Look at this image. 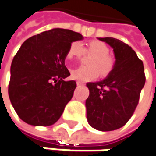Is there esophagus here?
Segmentation results:
<instances>
[{
	"mask_svg": "<svg viewBox=\"0 0 156 156\" xmlns=\"http://www.w3.org/2000/svg\"><path fill=\"white\" fill-rule=\"evenodd\" d=\"M83 85H84V83H83V82H80V81H78V82H77V86H78V87L83 86Z\"/></svg>",
	"mask_w": 156,
	"mask_h": 156,
	"instance_id": "obj_1",
	"label": "esophagus"
}]
</instances>
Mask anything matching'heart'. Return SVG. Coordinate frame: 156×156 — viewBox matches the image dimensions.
<instances>
[{"instance_id": "heart-1", "label": "heart", "mask_w": 156, "mask_h": 156, "mask_svg": "<svg viewBox=\"0 0 156 156\" xmlns=\"http://www.w3.org/2000/svg\"><path fill=\"white\" fill-rule=\"evenodd\" d=\"M85 54L93 55L90 60L92 67L80 66L72 69L70 77L74 80L78 81H90L98 77L99 72L101 76H107L113 69L115 59L109 55V48L105 43L100 41H92L87 44L85 48L83 45L78 41H74L70 44L67 52L66 58L68 61L79 59Z\"/></svg>"}]
</instances>
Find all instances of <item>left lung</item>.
<instances>
[{
	"label": "left lung",
	"instance_id": "8db88e82",
	"mask_svg": "<svg viewBox=\"0 0 156 156\" xmlns=\"http://www.w3.org/2000/svg\"><path fill=\"white\" fill-rule=\"evenodd\" d=\"M114 51V68L101 81L87 83L88 124L101 132L123 127L132 117L146 82L142 61L131 47L110 37L99 38Z\"/></svg>",
	"mask_w": 156,
	"mask_h": 156
}]
</instances>
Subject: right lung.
I'll list each match as a JSON object with an SVG mask.
<instances>
[{
	"label": "right lung",
	"instance_id": "1",
	"mask_svg": "<svg viewBox=\"0 0 156 156\" xmlns=\"http://www.w3.org/2000/svg\"><path fill=\"white\" fill-rule=\"evenodd\" d=\"M84 37L55 28L23 42L10 67L9 96L18 116L26 124L49 126L58 121L71 100L77 84L64 61L72 42Z\"/></svg>",
	"mask_w": 156,
	"mask_h": 156
}]
</instances>
